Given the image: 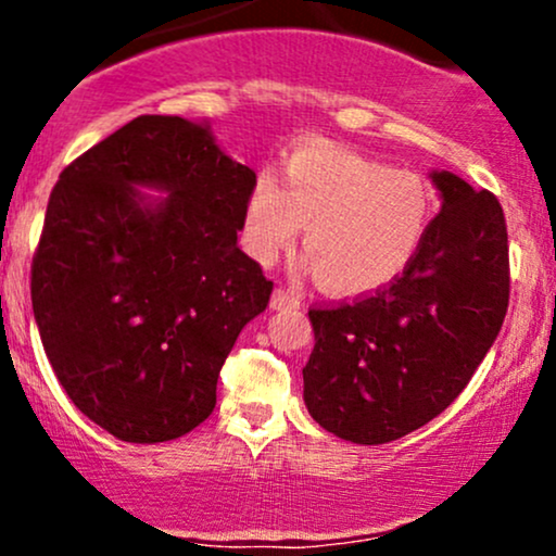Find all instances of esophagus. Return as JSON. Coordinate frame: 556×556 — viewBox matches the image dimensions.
<instances>
[{"label":"esophagus","mask_w":556,"mask_h":556,"mask_svg":"<svg viewBox=\"0 0 556 556\" xmlns=\"http://www.w3.org/2000/svg\"><path fill=\"white\" fill-rule=\"evenodd\" d=\"M271 308L274 311H285V308H300V298L295 292L290 290H282V287H277V290L271 292Z\"/></svg>","instance_id":"34e87169"}]
</instances>
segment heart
I'll return each mask as SVG.
<instances>
[{
    "mask_svg": "<svg viewBox=\"0 0 556 556\" xmlns=\"http://www.w3.org/2000/svg\"><path fill=\"white\" fill-rule=\"evenodd\" d=\"M433 219L429 182L334 146L287 159L282 185L261 175L242 219V245L274 264L305 227L303 269L337 295H368L397 282L424 248Z\"/></svg>",
    "mask_w": 556,
    "mask_h": 556,
    "instance_id": "b5f03b06",
    "label": "heart"
}]
</instances>
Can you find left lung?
<instances>
[{
  "label": "left lung",
  "mask_w": 556,
  "mask_h": 556,
  "mask_svg": "<svg viewBox=\"0 0 556 556\" xmlns=\"http://www.w3.org/2000/svg\"><path fill=\"white\" fill-rule=\"evenodd\" d=\"M442 212L397 282L358 303L311 308L303 400L318 426L387 444L455 402L486 358L509 303L504 212L489 190L431 172Z\"/></svg>",
  "instance_id": "8db88e82"
}]
</instances>
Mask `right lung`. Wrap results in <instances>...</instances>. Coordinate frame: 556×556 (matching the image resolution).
<instances>
[{
    "mask_svg": "<svg viewBox=\"0 0 556 556\" xmlns=\"http://www.w3.org/2000/svg\"><path fill=\"white\" fill-rule=\"evenodd\" d=\"M253 185L212 125L167 114L136 117L60 175L30 300L62 389L112 437L169 442L212 416L229 350L274 287L238 245Z\"/></svg>",
    "mask_w": 556,
    "mask_h": 556,
    "instance_id": "right-lung-1",
    "label": "right lung"
}]
</instances>
